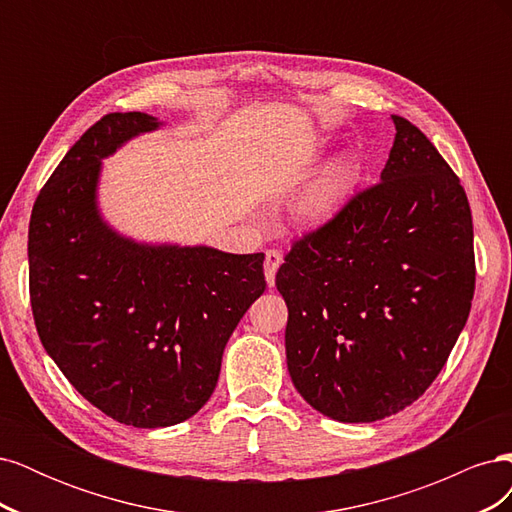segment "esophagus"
<instances>
[{
	"mask_svg": "<svg viewBox=\"0 0 512 512\" xmlns=\"http://www.w3.org/2000/svg\"><path fill=\"white\" fill-rule=\"evenodd\" d=\"M282 260H284V256L277 252V250H269L265 254V277H267V284L269 286L275 284V273H277V269H280Z\"/></svg>",
	"mask_w": 512,
	"mask_h": 512,
	"instance_id": "obj_1",
	"label": "esophagus"
}]
</instances>
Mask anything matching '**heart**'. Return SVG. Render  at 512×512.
I'll list each match as a JSON object with an SVG mask.
<instances>
[{
	"label": "heart",
	"mask_w": 512,
	"mask_h": 512,
	"mask_svg": "<svg viewBox=\"0 0 512 512\" xmlns=\"http://www.w3.org/2000/svg\"><path fill=\"white\" fill-rule=\"evenodd\" d=\"M356 181V170L350 160H339L333 168L324 175L309 194L305 196L301 205V215L305 222L322 226L335 220L339 211L348 203Z\"/></svg>",
	"instance_id": "heart-1"
}]
</instances>
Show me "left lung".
Returning <instances> with one entry per match:
<instances>
[{
    "label": "left lung",
    "mask_w": 512,
    "mask_h": 512,
    "mask_svg": "<svg viewBox=\"0 0 512 512\" xmlns=\"http://www.w3.org/2000/svg\"><path fill=\"white\" fill-rule=\"evenodd\" d=\"M391 119L380 183L294 243L275 275L294 389L339 423H374L421 397L474 297L468 196L429 138Z\"/></svg>",
    "instance_id": "8db88e82"
}]
</instances>
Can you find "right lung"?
<instances>
[{
	"mask_svg": "<svg viewBox=\"0 0 512 512\" xmlns=\"http://www.w3.org/2000/svg\"><path fill=\"white\" fill-rule=\"evenodd\" d=\"M166 121L111 113L59 162L29 220V294L44 350L106 416L188 421L220 378L232 331L267 288L265 254L123 235L100 209L102 162Z\"/></svg>",
	"mask_w": 512,
	"mask_h": 512,
	"instance_id": "obj_1",
	"label": "right lung"
}]
</instances>
